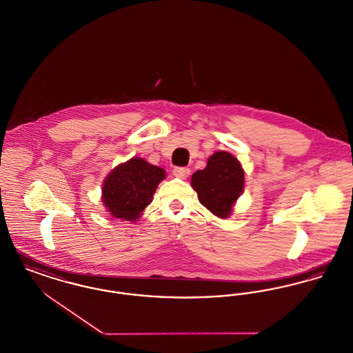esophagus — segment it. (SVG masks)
I'll use <instances>...</instances> for the list:
<instances>
[{"label":"esophagus","instance_id":"esophagus-1","mask_svg":"<svg viewBox=\"0 0 353 353\" xmlns=\"http://www.w3.org/2000/svg\"><path fill=\"white\" fill-rule=\"evenodd\" d=\"M189 173H190V169L189 168H183V166H177V168H174L173 169V174L176 176V177H179V179H187L188 176H189Z\"/></svg>","mask_w":353,"mask_h":353}]
</instances>
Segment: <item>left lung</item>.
I'll list each match as a JSON object with an SVG mask.
<instances>
[{
  "label": "left lung",
  "instance_id": "obj_1",
  "mask_svg": "<svg viewBox=\"0 0 353 353\" xmlns=\"http://www.w3.org/2000/svg\"><path fill=\"white\" fill-rule=\"evenodd\" d=\"M190 184L197 192L199 201L209 212L227 219L244 190V169L234 156L220 150L208 159L204 169L192 174Z\"/></svg>",
  "mask_w": 353,
  "mask_h": 353
}]
</instances>
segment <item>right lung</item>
Wrapping results in <instances>:
<instances>
[{
	"label": "right lung",
	"instance_id": "1",
	"mask_svg": "<svg viewBox=\"0 0 353 353\" xmlns=\"http://www.w3.org/2000/svg\"><path fill=\"white\" fill-rule=\"evenodd\" d=\"M165 170L133 157L116 166L103 184V203L113 219L137 221L153 199Z\"/></svg>",
	"mask_w": 353,
	"mask_h": 353
}]
</instances>
